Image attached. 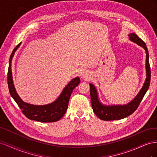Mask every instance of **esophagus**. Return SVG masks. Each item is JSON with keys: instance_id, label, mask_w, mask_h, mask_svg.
Segmentation results:
<instances>
[{"instance_id": "esophagus-1", "label": "esophagus", "mask_w": 157, "mask_h": 157, "mask_svg": "<svg viewBox=\"0 0 157 157\" xmlns=\"http://www.w3.org/2000/svg\"><path fill=\"white\" fill-rule=\"evenodd\" d=\"M82 77L84 78H88V77H89V73L88 72V71H84V72L82 73Z\"/></svg>"}]
</instances>
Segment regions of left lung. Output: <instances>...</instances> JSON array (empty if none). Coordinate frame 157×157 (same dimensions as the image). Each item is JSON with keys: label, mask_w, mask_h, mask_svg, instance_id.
<instances>
[{"label": "left lung", "mask_w": 157, "mask_h": 157, "mask_svg": "<svg viewBox=\"0 0 157 157\" xmlns=\"http://www.w3.org/2000/svg\"><path fill=\"white\" fill-rule=\"evenodd\" d=\"M129 39L133 42L140 46L145 50V71L146 78L143 86L140 90L136 97L131 101L124 105H105L99 99L98 90L92 83H90V97H91L92 107L96 115L103 121L120 120L132 115L138 107L142 99L148 90L151 80V69L149 65V56L148 50L145 42L135 33H130Z\"/></svg>", "instance_id": "1"}]
</instances>
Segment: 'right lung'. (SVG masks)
<instances>
[{
	"label": "right lung",
	"instance_id": "add662e5",
	"mask_svg": "<svg viewBox=\"0 0 157 157\" xmlns=\"http://www.w3.org/2000/svg\"><path fill=\"white\" fill-rule=\"evenodd\" d=\"M21 44V42L13 49L10 57V60H9L8 85L11 96L14 99V101L17 103L19 107L21 109L23 115L29 119L42 122H53L58 121L61 118L63 117L67 111L71 95L74 88L79 84L80 81V78L77 77L71 80L65 86L59 97L54 101L50 103L38 105L23 101L21 98L19 96L15 86H14L11 68L13 57Z\"/></svg>",
	"mask_w": 157,
	"mask_h": 157
}]
</instances>
